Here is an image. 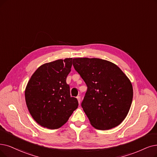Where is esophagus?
I'll list each match as a JSON object with an SVG mask.
<instances>
[{
    "instance_id": "34e87169",
    "label": "esophagus",
    "mask_w": 157,
    "mask_h": 157,
    "mask_svg": "<svg viewBox=\"0 0 157 157\" xmlns=\"http://www.w3.org/2000/svg\"><path fill=\"white\" fill-rule=\"evenodd\" d=\"M77 100H78V103H80V101H81V98H80V96H78V97H77Z\"/></svg>"
}]
</instances>
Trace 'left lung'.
<instances>
[{"mask_svg":"<svg viewBox=\"0 0 157 157\" xmlns=\"http://www.w3.org/2000/svg\"><path fill=\"white\" fill-rule=\"evenodd\" d=\"M73 65L87 85L82 107L93 127L108 130L128 114L133 90L130 80L116 64L97 58H75Z\"/></svg>","mask_w":157,"mask_h":157,"instance_id":"left-lung-1","label":"left lung"}]
</instances>
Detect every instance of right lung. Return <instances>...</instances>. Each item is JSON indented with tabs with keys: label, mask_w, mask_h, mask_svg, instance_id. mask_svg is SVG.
Segmentation results:
<instances>
[{
	"label": "right lung",
	"mask_w": 157,
	"mask_h": 157,
	"mask_svg": "<svg viewBox=\"0 0 157 157\" xmlns=\"http://www.w3.org/2000/svg\"><path fill=\"white\" fill-rule=\"evenodd\" d=\"M71 66L72 58L44 64L28 81L25 90L27 107L31 117L44 128H60L78 108V100L71 97L66 83Z\"/></svg>",
	"instance_id": "right-lung-1"
}]
</instances>
